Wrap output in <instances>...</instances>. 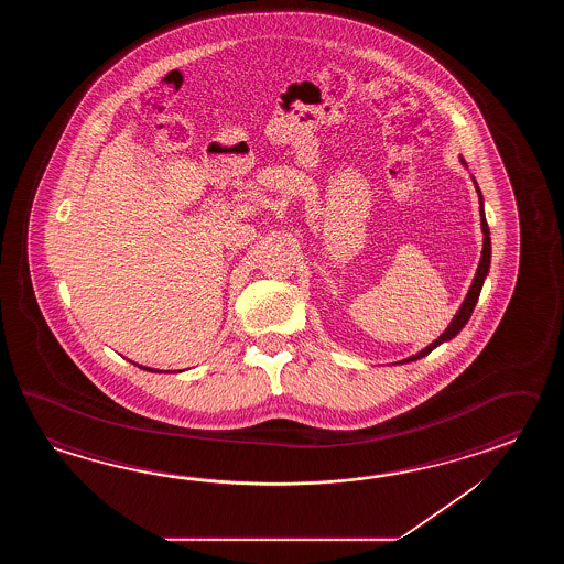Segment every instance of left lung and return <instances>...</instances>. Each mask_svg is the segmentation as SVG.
<instances>
[{
  "label": "left lung",
  "instance_id": "obj_1",
  "mask_svg": "<svg viewBox=\"0 0 564 564\" xmlns=\"http://www.w3.org/2000/svg\"><path fill=\"white\" fill-rule=\"evenodd\" d=\"M462 161V165H466V161H464V156L459 159ZM468 167V165H466ZM474 185H476V192H478L479 197V221H481V234H484V248H481V258H479L478 270H476V276L471 280V286H469L468 294H466V299L462 302V306H459V311L456 312V316L452 318V323L447 324V328H445L442 335L437 336L435 340H433L432 345H427V347L420 350V352H415V355H411L408 359L399 360V365H403V362H411V360L423 359L425 355H430L433 348L440 347L442 343H447V340H452L454 336L466 326V323L469 321V316H471V312L476 308V302L479 299V292H481V286H484V280L488 276V272H490V260H491V241H490V228H488V221H486V214H484V197H481V192H479L478 183L474 180Z\"/></svg>",
  "mask_w": 564,
  "mask_h": 564
}]
</instances>
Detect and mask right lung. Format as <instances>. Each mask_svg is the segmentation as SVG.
<instances>
[{
  "mask_svg": "<svg viewBox=\"0 0 564 564\" xmlns=\"http://www.w3.org/2000/svg\"><path fill=\"white\" fill-rule=\"evenodd\" d=\"M141 369H144V371L159 372L156 369H149V367H141Z\"/></svg>",
  "mask_w": 564,
  "mask_h": 564,
  "instance_id": "add662e5",
  "label": "right lung"
}]
</instances>
